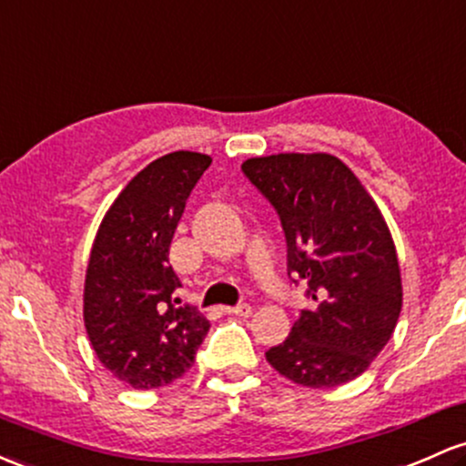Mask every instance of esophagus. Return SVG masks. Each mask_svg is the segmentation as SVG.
Returning a JSON list of instances; mask_svg holds the SVG:
<instances>
[{"instance_id":"esophagus-1","label":"esophagus","mask_w":466,"mask_h":466,"mask_svg":"<svg viewBox=\"0 0 466 466\" xmlns=\"http://www.w3.org/2000/svg\"><path fill=\"white\" fill-rule=\"evenodd\" d=\"M225 314L229 316H252V305H234V308H225Z\"/></svg>"}]
</instances>
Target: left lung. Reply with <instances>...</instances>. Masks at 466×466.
<instances>
[{
	"instance_id": "left-lung-1",
	"label": "left lung",
	"mask_w": 466,
	"mask_h": 466,
	"mask_svg": "<svg viewBox=\"0 0 466 466\" xmlns=\"http://www.w3.org/2000/svg\"><path fill=\"white\" fill-rule=\"evenodd\" d=\"M241 167L279 212L288 272L308 283L311 299L291 334L265 358L280 376L311 390L354 380L390 342L402 308L400 265L385 217L339 157L285 152L248 158Z\"/></svg>"
}]
</instances>
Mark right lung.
<instances>
[{
	"label": "right lung",
	"instance_id": "add662e5",
	"mask_svg": "<svg viewBox=\"0 0 466 466\" xmlns=\"http://www.w3.org/2000/svg\"><path fill=\"white\" fill-rule=\"evenodd\" d=\"M212 157L178 150L157 158L115 198L96 229L84 285L92 350L135 390L170 385L192 367L209 320L178 305L170 243L192 187Z\"/></svg>",
	"mask_w": 466,
	"mask_h": 466
}]
</instances>
